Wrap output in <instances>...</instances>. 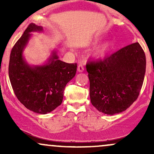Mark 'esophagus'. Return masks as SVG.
<instances>
[{
	"mask_svg": "<svg viewBox=\"0 0 154 154\" xmlns=\"http://www.w3.org/2000/svg\"><path fill=\"white\" fill-rule=\"evenodd\" d=\"M77 71L79 72H82L84 71V66L82 63H79V65L77 66Z\"/></svg>",
	"mask_w": 154,
	"mask_h": 154,
	"instance_id": "obj_1",
	"label": "esophagus"
}]
</instances>
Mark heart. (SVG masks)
I'll return each instance as SVG.
<instances>
[{
    "mask_svg": "<svg viewBox=\"0 0 154 154\" xmlns=\"http://www.w3.org/2000/svg\"><path fill=\"white\" fill-rule=\"evenodd\" d=\"M102 38H95L93 41V45H96L97 44H98L101 41ZM113 47V43L112 41L110 40H106L105 42H103L101 45H100L94 51L93 54V58L95 59H103L106 56L108 53L111 51V49Z\"/></svg>",
    "mask_w": 154,
    "mask_h": 154,
    "instance_id": "b5f03b06",
    "label": "heart"
}]
</instances>
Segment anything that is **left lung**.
Masks as SVG:
<instances>
[{"instance_id": "1", "label": "left lung", "mask_w": 154, "mask_h": 154, "mask_svg": "<svg viewBox=\"0 0 154 154\" xmlns=\"http://www.w3.org/2000/svg\"><path fill=\"white\" fill-rule=\"evenodd\" d=\"M146 55L138 43L120 49L103 60L88 61L91 103L100 112L114 115L137 100L146 73Z\"/></svg>"}]
</instances>
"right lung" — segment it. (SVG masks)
<instances>
[{"label": "right lung", "instance_id": "1", "mask_svg": "<svg viewBox=\"0 0 154 154\" xmlns=\"http://www.w3.org/2000/svg\"><path fill=\"white\" fill-rule=\"evenodd\" d=\"M41 26L29 24L10 55L8 76L12 88L19 101L33 112L45 114L62 103L66 84L75 76L77 63H68L52 51L43 65L30 66L24 59L23 51L33 32H43Z\"/></svg>", "mask_w": 154, "mask_h": 154}]
</instances>
